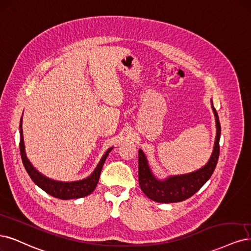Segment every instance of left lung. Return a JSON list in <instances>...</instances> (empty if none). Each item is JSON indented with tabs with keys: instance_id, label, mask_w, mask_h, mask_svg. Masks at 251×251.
Instances as JSON below:
<instances>
[{
	"instance_id": "left-lung-1",
	"label": "left lung",
	"mask_w": 251,
	"mask_h": 251,
	"mask_svg": "<svg viewBox=\"0 0 251 251\" xmlns=\"http://www.w3.org/2000/svg\"><path fill=\"white\" fill-rule=\"evenodd\" d=\"M212 108L215 114L217 132H216L215 145L211 158L208 164L201 169L194 171L192 174L170 176L165 180H159L152 176L143 151L141 150L139 151V162H138L139 163V171H138L139 177L138 179H139V185L143 193L151 200L165 203L183 201L194 195L211 177L219 158V140L221 133L219 117L213 106V101Z\"/></svg>"
}]
</instances>
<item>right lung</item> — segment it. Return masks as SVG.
Here are the masks:
<instances>
[{
	"instance_id": "1",
	"label": "right lung",
	"mask_w": 251,
	"mask_h": 251,
	"mask_svg": "<svg viewBox=\"0 0 251 251\" xmlns=\"http://www.w3.org/2000/svg\"><path fill=\"white\" fill-rule=\"evenodd\" d=\"M20 135H21L20 150H21L22 161L25 170L28 172V175L30 176V177L32 178L34 183H35L38 187H40L43 191H46L47 193L56 198H60V200H73V198H80V197L87 196L91 192H93V190L96 189L99 183L103 163H105L109 152L112 150V148L109 149L106 151V153L103 154V157L100 161L98 167L92 172V175L90 176H88L87 178H84L82 180L65 183V181H57V180L48 178L45 176H42L40 172H38L35 168L33 167L32 164L28 160L27 155H25V151L22 118H21V124H20Z\"/></svg>"
}]
</instances>
